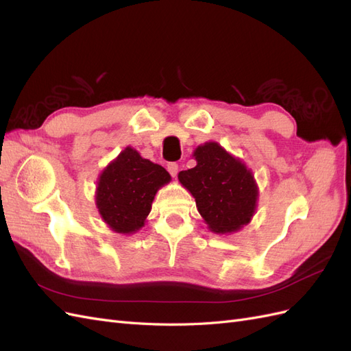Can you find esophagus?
Here are the masks:
<instances>
[{"instance_id": "34e87169", "label": "esophagus", "mask_w": 351, "mask_h": 351, "mask_svg": "<svg viewBox=\"0 0 351 351\" xmlns=\"http://www.w3.org/2000/svg\"><path fill=\"white\" fill-rule=\"evenodd\" d=\"M167 169H168L169 174H171L173 177H176L177 173H178V164H177V162H169V164L167 165Z\"/></svg>"}]
</instances>
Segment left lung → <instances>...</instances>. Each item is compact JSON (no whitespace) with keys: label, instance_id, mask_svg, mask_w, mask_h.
Listing matches in <instances>:
<instances>
[{"label":"left lung","instance_id":"8db88e82","mask_svg":"<svg viewBox=\"0 0 351 351\" xmlns=\"http://www.w3.org/2000/svg\"><path fill=\"white\" fill-rule=\"evenodd\" d=\"M197 165L178 173L196 199L199 214L215 232H232L247 224L256 208L258 187L241 161L209 142L195 151Z\"/></svg>","mask_w":351,"mask_h":351}]
</instances>
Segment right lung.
I'll return each instance as SVG.
<instances>
[{"label": "right lung", "instance_id": "add662e5", "mask_svg": "<svg viewBox=\"0 0 351 351\" xmlns=\"http://www.w3.org/2000/svg\"><path fill=\"white\" fill-rule=\"evenodd\" d=\"M169 178L164 167L125 147L99 177L97 206L102 219L115 232L137 231L151 212L156 190Z\"/></svg>", "mask_w": 351, "mask_h": 351}]
</instances>
